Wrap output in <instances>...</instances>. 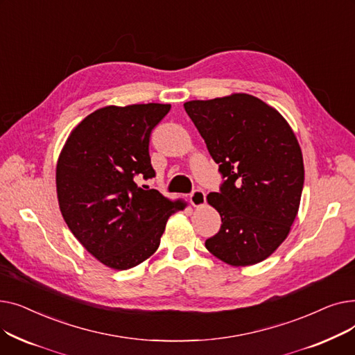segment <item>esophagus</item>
I'll return each mask as SVG.
<instances>
[{
	"instance_id": "1",
	"label": "esophagus",
	"mask_w": 355,
	"mask_h": 355,
	"mask_svg": "<svg viewBox=\"0 0 355 355\" xmlns=\"http://www.w3.org/2000/svg\"><path fill=\"white\" fill-rule=\"evenodd\" d=\"M190 202L193 204L194 207H201L204 206V202H206V193L202 190L197 189L190 194Z\"/></svg>"
}]
</instances>
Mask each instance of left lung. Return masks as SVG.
Masks as SVG:
<instances>
[{"mask_svg":"<svg viewBox=\"0 0 355 355\" xmlns=\"http://www.w3.org/2000/svg\"><path fill=\"white\" fill-rule=\"evenodd\" d=\"M223 182L207 196L220 213L206 248L232 266L269 257L289 234L304 189V159L291 126L260 99L234 93L184 103Z\"/></svg>","mask_w":355,"mask_h":355,"instance_id":"obj_1","label":"left lung"}]
</instances>
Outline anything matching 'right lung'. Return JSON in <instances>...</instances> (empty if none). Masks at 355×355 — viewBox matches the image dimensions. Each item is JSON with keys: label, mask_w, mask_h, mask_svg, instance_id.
Returning a JSON list of instances; mask_svg holds the SVG:
<instances>
[{"label": "right lung", "mask_w": 355, "mask_h": 355, "mask_svg": "<svg viewBox=\"0 0 355 355\" xmlns=\"http://www.w3.org/2000/svg\"><path fill=\"white\" fill-rule=\"evenodd\" d=\"M170 109L161 103L98 109L62 149L55 185L63 218L83 248L112 269L146 260L158 249L168 217L185 207L137 184L155 177L149 138Z\"/></svg>", "instance_id": "add662e5"}]
</instances>
